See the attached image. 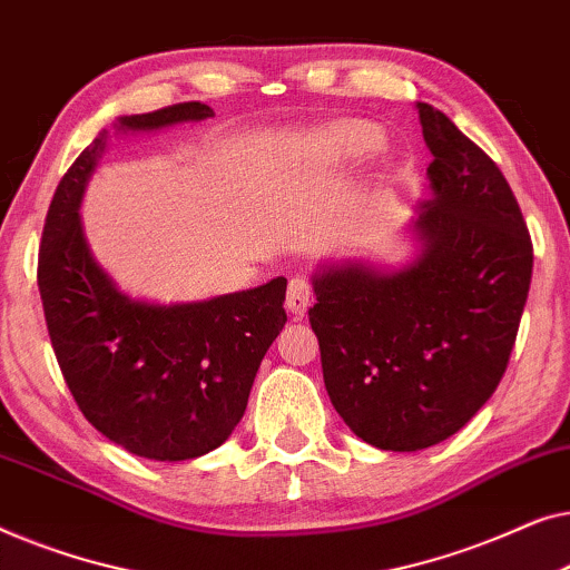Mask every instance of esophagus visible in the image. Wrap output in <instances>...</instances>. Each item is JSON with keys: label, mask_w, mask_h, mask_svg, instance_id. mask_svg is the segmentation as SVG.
<instances>
[{"label": "esophagus", "mask_w": 570, "mask_h": 570, "mask_svg": "<svg viewBox=\"0 0 570 570\" xmlns=\"http://www.w3.org/2000/svg\"><path fill=\"white\" fill-rule=\"evenodd\" d=\"M312 302V286L309 282H304V278H292L286 288V309L292 312V315H304Z\"/></svg>", "instance_id": "34e87169"}]
</instances>
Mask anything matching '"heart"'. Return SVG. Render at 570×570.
Here are the masks:
<instances>
[{
    "instance_id": "heart-1",
    "label": "heart",
    "mask_w": 570,
    "mask_h": 570,
    "mask_svg": "<svg viewBox=\"0 0 570 570\" xmlns=\"http://www.w3.org/2000/svg\"><path fill=\"white\" fill-rule=\"evenodd\" d=\"M323 139L333 149L343 151V155H364V151L374 149L380 144V131L364 121H343L327 126Z\"/></svg>"
}]
</instances>
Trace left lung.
<instances>
[{
  "label": "left lung",
  "mask_w": 570,
  "mask_h": 570,
  "mask_svg": "<svg viewBox=\"0 0 570 570\" xmlns=\"http://www.w3.org/2000/svg\"><path fill=\"white\" fill-rule=\"evenodd\" d=\"M431 198L403 268L320 266L309 325L325 390L358 439L419 452L456 434L499 387L514 348L532 239L499 165L419 102Z\"/></svg>",
  "instance_id": "obj_1"
}]
</instances>
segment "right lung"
<instances>
[{"label": "right lung", "instance_id": "obj_1", "mask_svg": "<svg viewBox=\"0 0 570 570\" xmlns=\"http://www.w3.org/2000/svg\"><path fill=\"white\" fill-rule=\"evenodd\" d=\"M212 116L204 102H180L124 116L116 128L157 131ZM106 141L100 131L48 206L38 255L48 335L79 411L102 436L147 460H194L227 442L243 419L263 356L286 323V278L186 304L118 292L79 222Z\"/></svg>", "mask_w": 570, "mask_h": 570}]
</instances>
